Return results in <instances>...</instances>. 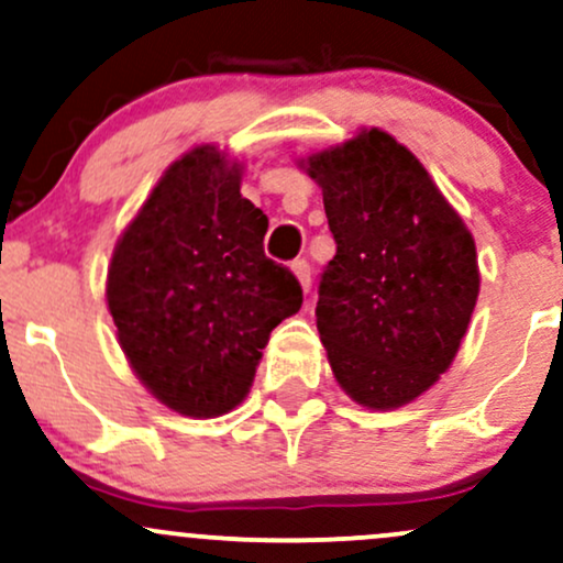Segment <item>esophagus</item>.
<instances>
[{
    "label": "esophagus",
    "mask_w": 563,
    "mask_h": 563,
    "mask_svg": "<svg viewBox=\"0 0 563 563\" xmlns=\"http://www.w3.org/2000/svg\"><path fill=\"white\" fill-rule=\"evenodd\" d=\"M290 273L296 275V280L301 283L303 290H309V283H312V269H309V264L303 260H296L294 264H290Z\"/></svg>",
    "instance_id": "1"
}]
</instances>
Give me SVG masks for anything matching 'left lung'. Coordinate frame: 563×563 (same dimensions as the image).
<instances>
[{"instance_id": "left-lung-1", "label": "left lung", "mask_w": 563, "mask_h": 563, "mask_svg": "<svg viewBox=\"0 0 563 563\" xmlns=\"http://www.w3.org/2000/svg\"><path fill=\"white\" fill-rule=\"evenodd\" d=\"M335 256L318 331L339 386L367 410L421 397L452 365L479 296L476 243L423 164L384 129L301 158Z\"/></svg>"}]
</instances>
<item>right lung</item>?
I'll use <instances>...</instances> for the list:
<instances>
[{
	"mask_svg": "<svg viewBox=\"0 0 563 563\" xmlns=\"http://www.w3.org/2000/svg\"><path fill=\"white\" fill-rule=\"evenodd\" d=\"M243 164L196 145L115 243L106 299L134 376L169 410L217 418L254 384L275 325L301 307L290 269L264 256L267 214L241 196Z\"/></svg>",
	"mask_w": 563,
	"mask_h": 563,
	"instance_id": "obj_1",
	"label": "right lung"
}]
</instances>
